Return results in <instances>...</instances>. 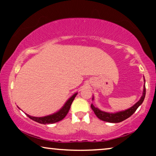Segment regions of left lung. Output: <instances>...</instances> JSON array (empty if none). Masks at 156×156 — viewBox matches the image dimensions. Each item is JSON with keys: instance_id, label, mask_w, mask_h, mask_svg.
I'll return each instance as SVG.
<instances>
[{"instance_id": "left-lung-1", "label": "left lung", "mask_w": 156, "mask_h": 156, "mask_svg": "<svg viewBox=\"0 0 156 156\" xmlns=\"http://www.w3.org/2000/svg\"><path fill=\"white\" fill-rule=\"evenodd\" d=\"M145 96H146V85L144 84L143 95L142 97H140L139 101H138L137 103L134 104L133 106H131V108H128L126 110L116 113H108L105 112H102V111L99 110L98 108H96L93 104H91V107L94 111V112L96 116H97L100 120L106 121V122L109 123H119L126 120V119L128 118H129L131 115L133 114V113L136 112V109L138 108V106L141 105V104L143 103V101H144V100ZM92 99H94V98H92Z\"/></svg>"}]
</instances>
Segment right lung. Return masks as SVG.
I'll return each instance as SVG.
<instances>
[{"mask_svg": "<svg viewBox=\"0 0 156 156\" xmlns=\"http://www.w3.org/2000/svg\"><path fill=\"white\" fill-rule=\"evenodd\" d=\"M77 94V93H75L69 99L66 101L65 105L62 106V108H61L59 112H57L55 114L52 115H49V116H46L44 117H35V116H31L30 115L27 114V116L29 117L30 119L32 120L36 121V122L42 123V124H49V123H54L58 121L62 120L65 117L67 116V113L69 112V110L71 106V104L72 101H74V98Z\"/></svg>", "mask_w": 156, "mask_h": 156, "instance_id": "1", "label": "right lung"}]
</instances>
